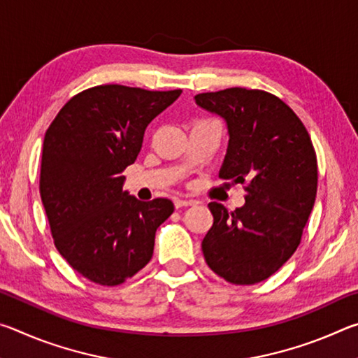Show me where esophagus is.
<instances>
[{"instance_id": "1", "label": "esophagus", "mask_w": 358, "mask_h": 358, "mask_svg": "<svg viewBox=\"0 0 358 358\" xmlns=\"http://www.w3.org/2000/svg\"><path fill=\"white\" fill-rule=\"evenodd\" d=\"M196 202L194 201H187V199H175L173 205L175 208H183V207H189V205H194Z\"/></svg>"}]
</instances>
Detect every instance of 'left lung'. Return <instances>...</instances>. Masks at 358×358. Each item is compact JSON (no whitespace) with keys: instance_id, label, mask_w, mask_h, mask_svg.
<instances>
[{"instance_id":"8db88e82","label":"left lung","mask_w":358,"mask_h":358,"mask_svg":"<svg viewBox=\"0 0 358 358\" xmlns=\"http://www.w3.org/2000/svg\"><path fill=\"white\" fill-rule=\"evenodd\" d=\"M226 121L229 143L220 178L246 185L232 213L208 203L213 226L202 241L207 264L232 284H256L286 264L300 245L317 191L310 134L292 108L260 90L227 88L194 96Z\"/></svg>"}]
</instances>
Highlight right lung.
I'll use <instances>...</instances> for the list:
<instances>
[{
	"label": "right lung",
	"instance_id": "right-lung-1",
	"mask_svg": "<svg viewBox=\"0 0 358 358\" xmlns=\"http://www.w3.org/2000/svg\"><path fill=\"white\" fill-rule=\"evenodd\" d=\"M181 90L101 85L66 102L44 137L39 191L59 254L87 280L117 286L153 256L169 199L141 202L123 189L151 120Z\"/></svg>",
	"mask_w": 358,
	"mask_h": 358
}]
</instances>
